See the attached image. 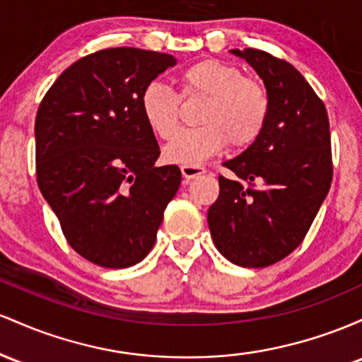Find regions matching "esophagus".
<instances>
[{
	"label": "esophagus",
	"mask_w": 362,
	"mask_h": 362,
	"mask_svg": "<svg viewBox=\"0 0 362 362\" xmlns=\"http://www.w3.org/2000/svg\"><path fill=\"white\" fill-rule=\"evenodd\" d=\"M181 173H182V177H185V180H193V177H198V176H202V174H205L206 170H205V168H202V165L185 164V165H181Z\"/></svg>",
	"instance_id": "34e87169"
}]
</instances>
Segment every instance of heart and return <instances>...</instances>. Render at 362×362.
<instances>
[{
  "label": "heart",
  "mask_w": 362,
  "mask_h": 362,
  "mask_svg": "<svg viewBox=\"0 0 362 362\" xmlns=\"http://www.w3.org/2000/svg\"><path fill=\"white\" fill-rule=\"evenodd\" d=\"M186 93L209 97L200 123L182 129L164 148L170 164L194 165L221 152L229 140L245 147L258 138L270 116V95L257 80L246 78L241 68L218 59H202L181 71ZM145 121L157 136L169 140L180 124V99L169 85L150 82L140 97Z\"/></svg>",
  "instance_id": "b5f03b06"
}]
</instances>
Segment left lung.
Masks as SVG:
<instances>
[{
    "instance_id": "obj_1",
    "label": "left lung",
    "mask_w": 362,
    "mask_h": 362,
    "mask_svg": "<svg viewBox=\"0 0 362 362\" xmlns=\"http://www.w3.org/2000/svg\"><path fill=\"white\" fill-rule=\"evenodd\" d=\"M245 59L270 95V116L257 140L222 165L258 189L218 176L209 209L214 245L234 265L262 269L292 253L304 239L332 182L330 123L306 78L265 51L230 49Z\"/></svg>"
}]
</instances>
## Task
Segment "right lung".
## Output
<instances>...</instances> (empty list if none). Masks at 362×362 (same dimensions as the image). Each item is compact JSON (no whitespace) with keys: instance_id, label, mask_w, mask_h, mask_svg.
Instances as JSON below:
<instances>
[{"instance_id":"obj_1","label":"right lung","mask_w":362,"mask_h":362,"mask_svg":"<svg viewBox=\"0 0 362 362\" xmlns=\"http://www.w3.org/2000/svg\"><path fill=\"white\" fill-rule=\"evenodd\" d=\"M176 58L136 47L97 51L73 63L35 117L39 189L70 246L105 269L150 253L181 185L141 112L144 88Z\"/></svg>"}]
</instances>
